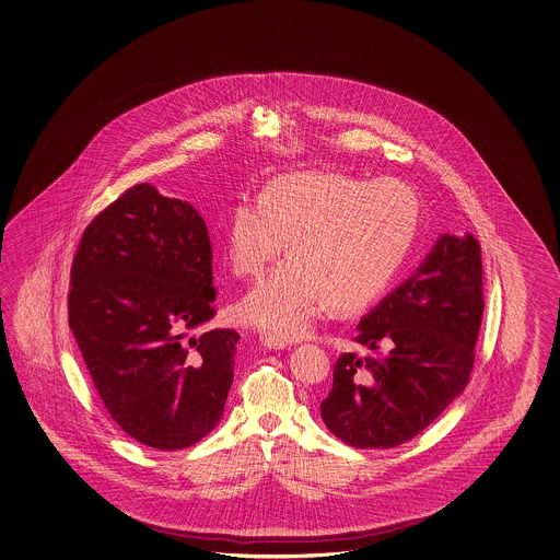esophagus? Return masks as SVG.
<instances>
[{
	"label": "esophagus",
	"instance_id": "34e87169",
	"mask_svg": "<svg viewBox=\"0 0 560 560\" xmlns=\"http://www.w3.org/2000/svg\"><path fill=\"white\" fill-rule=\"evenodd\" d=\"M260 346L267 350H285L287 341L279 340L275 336H260Z\"/></svg>",
	"mask_w": 560,
	"mask_h": 560
}]
</instances>
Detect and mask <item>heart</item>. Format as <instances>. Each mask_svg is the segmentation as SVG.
Wrapping results in <instances>:
<instances>
[{
	"label": "heart",
	"instance_id": "obj_1",
	"mask_svg": "<svg viewBox=\"0 0 560 560\" xmlns=\"http://www.w3.org/2000/svg\"><path fill=\"white\" fill-rule=\"evenodd\" d=\"M421 224V198L398 179L301 172L243 194L226 222V257L238 277H257L283 250L289 259L236 305L253 328L293 340L326 307L366 305L395 277Z\"/></svg>",
	"mask_w": 560,
	"mask_h": 560
}]
</instances>
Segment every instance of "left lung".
Masks as SVG:
<instances>
[{
  "label": "left lung",
  "mask_w": 560,
  "mask_h": 560,
  "mask_svg": "<svg viewBox=\"0 0 560 560\" xmlns=\"http://www.w3.org/2000/svg\"><path fill=\"white\" fill-rule=\"evenodd\" d=\"M483 314L481 246L441 234L417 271L358 324L376 354H341L319 405L334 435L355 450H390L435 421L464 393Z\"/></svg>",
  "instance_id": "1"
}]
</instances>
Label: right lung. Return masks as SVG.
I'll list each match as a JSON object with an SVG mask.
<instances>
[{
	"label": "right lung",
	"instance_id": "add662e5",
	"mask_svg": "<svg viewBox=\"0 0 560 560\" xmlns=\"http://www.w3.org/2000/svg\"><path fill=\"white\" fill-rule=\"evenodd\" d=\"M69 326L101 400L153 450H186L222 417L234 378L232 329L217 315L205 219L137 184L82 234L70 269Z\"/></svg>",
	"mask_w": 560,
	"mask_h": 560
}]
</instances>
